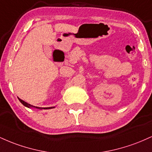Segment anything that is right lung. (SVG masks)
<instances>
[{"instance_id":"add662e5","label":"right lung","mask_w":152,"mask_h":152,"mask_svg":"<svg viewBox=\"0 0 152 152\" xmlns=\"http://www.w3.org/2000/svg\"><path fill=\"white\" fill-rule=\"evenodd\" d=\"M18 99H19V101H20V103H21V104H23V105H24L25 106H26V107H28V108H30V107H35V106H32V105H31V104H28V103L25 102H24V101L21 100V99H19V98H18ZM36 108H38V109H52V108H53V107H47V108H40V107H39V108H38V107H36Z\"/></svg>"}]
</instances>
